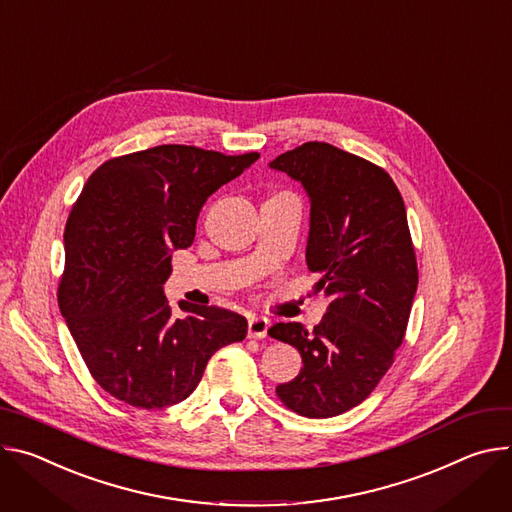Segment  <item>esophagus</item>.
Wrapping results in <instances>:
<instances>
[{
  "label": "esophagus",
  "instance_id": "34e87169",
  "mask_svg": "<svg viewBox=\"0 0 512 512\" xmlns=\"http://www.w3.org/2000/svg\"><path fill=\"white\" fill-rule=\"evenodd\" d=\"M268 327H270V321L266 317H252L248 321V337L264 339L268 333Z\"/></svg>",
  "mask_w": 512,
  "mask_h": 512
}]
</instances>
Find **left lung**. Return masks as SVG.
<instances>
[{"instance_id":"8db88e82","label":"left lung","mask_w":512,"mask_h":512,"mask_svg":"<svg viewBox=\"0 0 512 512\" xmlns=\"http://www.w3.org/2000/svg\"><path fill=\"white\" fill-rule=\"evenodd\" d=\"M270 168L303 183L311 199L307 266L327 297L311 331L276 323L268 335L299 350L303 368L278 384V401L309 419L366 401L403 344L419 272L407 209L386 170L327 142H305Z\"/></svg>"}]
</instances>
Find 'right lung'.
I'll list each match as a JSON object with an SVG mask.
<instances>
[{"label":"right lung","mask_w":512,"mask_h":512,"mask_svg":"<svg viewBox=\"0 0 512 512\" xmlns=\"http://www.w3.org/2000/svg\"><path fill=\"white\" fill-rule=\"evenodd\" d=\"M258 158L162 144L109 158L73 203L56 297L91 376L118 401L177 405L219 348L246 337L248 321L227 309L183 303L175 317L162 285L207 197Z\"/></svg>","instance_id":"add662e5"}]
</instances>
